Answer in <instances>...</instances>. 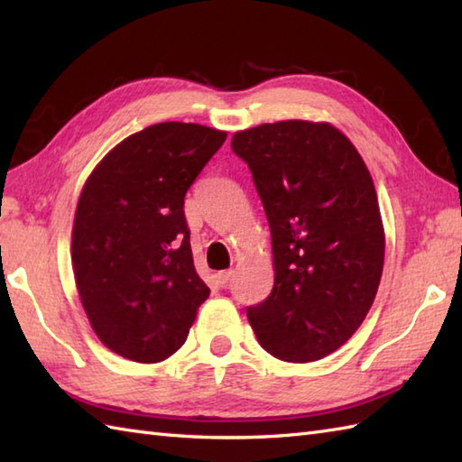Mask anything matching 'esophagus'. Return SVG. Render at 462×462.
<instances>
[{"instance_id":"esophagus-1","label":"esophagus","mask_w":462,"mask_h":462,"mask_svg":"<svg viewBox=\"0 0 462 462\" xmlns=\"http://www.w3.org/2000/svg\"><path fill=\"white\" fill-rule=\"evenodd\" d=\"M218 283L220 286H228V282L234 278V270H224V272H218Z\"/></svg>"}]
</instances>
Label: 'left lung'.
Masks as SVG:
<instances>
[{
    "mask_svg": "<svg viewBox=\"0 0 462 462\" xmlns=\"http://www.w3.org/2000/svg\"><path fill=\"white\" fill-rule=\"evenodd\" d=\"M272 232L273 288L248 308L260 346L290 363L339 349L373 306L385 230L367 164L331 123H263L232 136Z\"/></svg>",
    "mask_w": 462,
    "mask_h": 462,
    "instance_id": "1",
    "label": "left lung"
}]
</instances>
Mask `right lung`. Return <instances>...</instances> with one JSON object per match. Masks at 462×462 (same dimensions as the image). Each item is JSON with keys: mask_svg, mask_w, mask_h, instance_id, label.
<instances>
[{"mask_svg": "<svg viewBox=\"0 0 462 462\" xmlns=\"http://www.w3.org/2000/svg\"><path fill=\"white\" fill-rule=\"evenodd\" d=\"M226 136L196 123H159L126 136L87 176L71 232L73 276L93 331L116 356L169 359L210 296L182 208Z\"/></svg>", "mask_w": 462, "mask_h": 462, "instance_id": "1", "label": "right lung"}]
</instances>
